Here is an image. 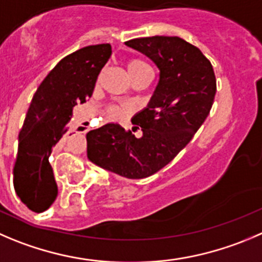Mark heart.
Wrapping results in <instances>:
<instances>
[{"label": "heart", "instance_id": "obj_1", "mask_svg": "<svg viewBox=\"0 0 262 262\" xmlns=\"http://www.w3.org/2000/svg\"><path fill=\"white\" fill-rule=\"evenodd\" d=\"M126 69L131 79L140 76V74L146 73V72H151L148 64L144 63V61L140 60V59H131V60L127 61ZM126 112L127 109L124 108V106L109 105L108 108H106V116H108L111 119H119L126 114Z\"/></svg>", "mask_w": 262, "mask_h": 262}]
</instances>
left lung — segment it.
<instances>
[{"label":"left lung","instance_id":"left-lung-1","mask_svg":"<svg viewBox=\"0 0 262 262\" xmlns=\"http://www.w3.org/2000/svg\"><path fill=\"white\" fill-rule=\"evenodd\" d=\"M124 45L148 56L159 71L148 105L131 119L143 136L106 123L87 133V158L123 178L144 179L170 163L206 121L216 77L201 50L180 37H145Z\"/></svg>","mask_w":262,"mask_h":262}]
</instances>
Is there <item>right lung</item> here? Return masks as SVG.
<instances>
[{
	"mask_svg": "<svg viewBox=\"0 0 262 262\" xmlns=\"http://www.w3.org/2000/svg\"><path fill=\"white\" fill-rule=\"evenodd\" d=\"M111 55L109 43L77 50L56 64L32 99L19 133L14 188L33 212L46 211L58 196L49 158L69 129L74 106L91 98L99 73Z\"/></svg>",
	"mask_w": 262,
	"mask_h": 262,
	"instance_id": "obj_1",
	"label": "right lung"
}]
</instances>
